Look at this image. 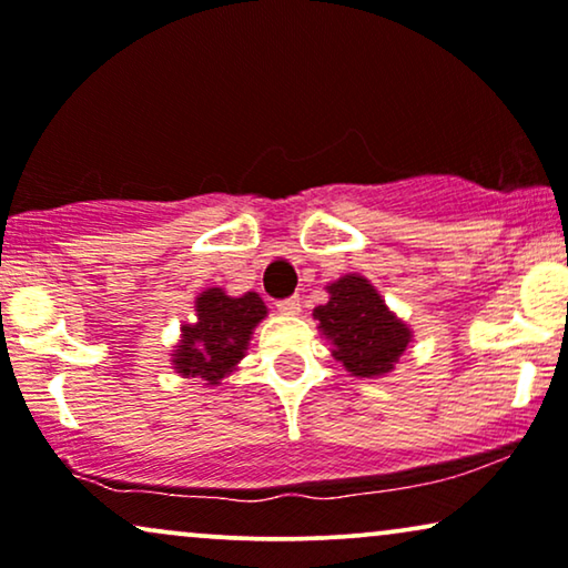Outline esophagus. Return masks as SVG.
<instances>
[{
	"label": "esophagus",
	"instance_id": "1",
	"mask_svg": "<svg viewBox=\"0 0 568 568\" xmlns=\"http://www.w3.org/2000/svg\"><path fill=\"white\" fill-rule=\"evenodd\" d=\"M277 312H280V314H288V317H293V314L301 312V301H298V298H285V301H280Z\"/></svg>",
	"mask_w": 568,
	"mask_h": 568
}]
</instances>
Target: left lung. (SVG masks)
Here are the masks:
<instances>
[{"label":"left lung","mask_w":568,"mask_h":568,"mask_svg":"<svg viewBox=\"0 0 568 568\" xmlns=\"http://www.w3.org/2000/svg\"><path fill=\"white\" fill-rule=\"evenodd\" d=\"M327 304L317 306L312 317L320 322V333L329 343V354L354 377H387L408 343L414 341L412 327L390 312L379 291L358 272L333 280L325 285Z\"/></svg>","instance_id":"obj_1"}]
</instances>
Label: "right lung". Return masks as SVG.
Listing matches in <instances>:
<instances>
[{
    "mask_svg": "<svg viewBox=\"0 0 568 568\" xmlns=\"http://www.w3.org/2000/svg\"><path fill=\"white\" fill-rule=\"evenodd\" d=\"M264 317L267 306L260 293L227 296L225 288H204L196 296V322L181 325V341L172 346V369L201 379L206 387L220 385L222 377L239 369Z\"/></svg>",
    "mask_w": 568,
    "mask_h": 568,
    "instance_id": "1",
    "label": "right lung"
}]
</instances>
